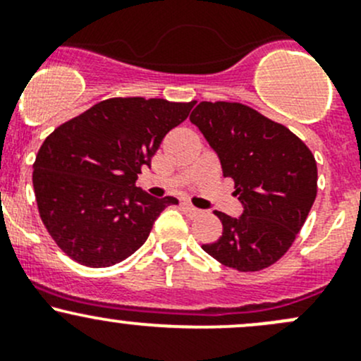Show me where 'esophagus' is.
Listing matches in <instances>:
<instances>
[{"label": "esophagus", "instance_id": "obj_1", "mask_svg": "<svg viewBox=\"0 0 361 361\" xmlns=\"http://www.w3.org/2000/svg\"><path fill=\"white\" fill-rule=\"evenodd\" d=\"M182 209H184V212L189 214V216H198V214H200V210L196 209V207H192L191 203H188V202L182 203Z\"/></svg>", "mask_w": 361, "mask_h": 361}]
</instances>
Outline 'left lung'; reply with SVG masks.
I'll return each mask as SVG.
<instances>
[{"label": "left lung", "instance_id": "obj_1", "mask_svg": "<svg viewBox=\"0 0 361 361\" xmlns=\"http://www.w3.org/2000/svg\"><path fill=\"white\" fill-rule=\"evenodd\" d=\"M189 121L235 182L244 212H216L223 235L202 249L224 267L258 272L286 255L317 192L312 152L286 126L242 103L202 102Z\"/></svg>", "mask_w": 361, "mask_h": 361}]
</instances>
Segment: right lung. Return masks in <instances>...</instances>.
<instances>
[{"label":"right lung","instance_id":"add662e5","mask_svg":"<svg viewBox=\"0 0 361 361\" xmlns=\"http://www.w3.org/2000/svg\"><path fill=\"white\" fill-rule=\"evenodd\" d=\"M195 102L110 98L56 128L38 151L33 188L45 228L64 255L112 267L144 245L173 196L137 188L142 166Z\"/></svg>","mask_w":361,"mask_h":361}]
</instances>
